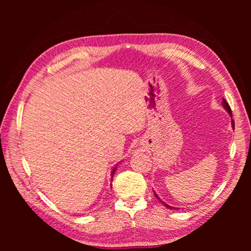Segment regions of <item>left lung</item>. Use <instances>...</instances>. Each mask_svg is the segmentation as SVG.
<instances>
[{
  "label": "left lung",
  "instance_id": "1",
  "mask_svg": "<svg viewBox=\"0 0 251 251\" xmlns=\"http://www.w3.org/2000/svg\"><path fill=\"white\" fill-rule=\"evenodd\" d=\"M223 106H224V108L225 109H226L227 110V112H228V114H229V115H230V117H231V125H232V128L233 129H235V123H233V120H232V114H231V109H230V106H229L228 105V103H227V101L226 100H225V99H223ZM154 194H155V196H156V198L157 199H159V201H161V202H163L164 203V206H166L167 208H168V209H176V207H172V206H169V205H167V203H165L163 201H161V199L158 197V196H157V194L154 192ZM177 209H178V208H177Z\"/></svg>",
  "mask_w": 251,
  "mask_h": 251
}]
</instances>
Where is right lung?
I'll return each mask as SVG.
<instances>
[{
	"label": "right lung",
	"mask_w": 251,
	"mask_h": 251,
	"mask_svg": "<svg viewBox=\"0 0 251 251\" xmlns=\"http://www.w3.org/2000/svg\"><path fill=\"white\" fill-rule=\"evenodd\" d=\"M116 167H117V166H115V167H114V168H113V171H112V174H110V175H112V178H113V176H114V174H115V171H116Z\"/></svg>",
	"instance_id": "obj_1"
}]
</instances>
